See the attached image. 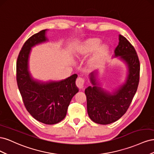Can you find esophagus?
Segmentation results:
<instances>
[{"label":"esophagus","instance_id":"34e87169","mask_svg":"<svg viewBox=\"0 0 154 154\" xmlns=\"http://www.w3.org/2000/svg\"><path fill=\"white\" fill-rule=\"evenodd\" d=\"M84 83H85L84 78H81V77H79L77 78V80L76 81V85L78 88H83V87H84Z\"/></svg>","mask_w":154,"mask_h":154}]
</instances>
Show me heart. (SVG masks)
Returning a JSON list of instances; mask_svg holds the SVG:
<instances>
[{
    "instance_id": "b5f03b06",
    "label": "heart",
    "mask_w": 154,
    "mask_h": 154,
    "mask_svg": "<svg viewBox=\"0 0 154 154\" xmlns=\"http://www.w3.org/2000/svg\"><path fill=\"white\" fill-rule=\"evenodd\" d=\"M100 40L96 38L87 39L78 48L76 54L78 56H87L96 51L90 60L91 66L98 63L103 59L107 52V46L101 45L99 46Z\"/></svg>"
}]
</instances>
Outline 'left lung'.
<instances>
[{
  "label": "left lung",
  "mask_w": 154,
  "mask_h": 154,
  "mask_svg": "<svg viewBox=\"0 0 154 154\" xmlns=\"http://www.w3.org/2000/svg\"><path fill=\"white\" fill-rule=\"evenodd\" d=\"M114 53V57H119L127 66L125 83L110 93L99 86L96 76L97 71H94L89 74L92 86L85 91L88 116L97 124H110L122 118L131 103L139 85L140 63L138 56L134 46L122 35H119V44Z\"/></svg>",
  "instance_id": "left-lung-1"
}]
</instances>
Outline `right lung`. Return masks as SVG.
Instances as JSON below:
<instances>
[{
	"label": "right lung",
	"instance_id": "1",
	"mask_svg": "<svg viewBox=\"0 0 154 154\" xmlns=\"http://www.w3.org/2000/svg\"><path fill=\"white\" fill-rule=\"evenodd\" d=\"M46 31L31 36L23 45L17 61V82L28 112L41 123L54 125L66 117L70 102L78 92L75 83L78 75L59 82H42L32 78L29 71V53L32 47L48 40Z\"/></svg>",
	"mask_w": 154,
	"mask_h": 154
}]
</instances>
